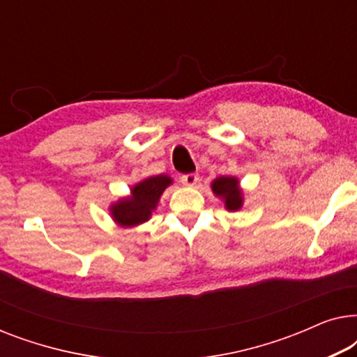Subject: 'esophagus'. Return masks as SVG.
I'll use <instances>...</instances> for the list:
<instances>
[{"label": "esophagus", "mask_w": 357, "mask_h": 357, "mask_svg": "<svg viewBox=\"0 0 357 357\" xmlns=\"http://www.w3.org/2000/svg\"><path fill=\"white\" fill-rule=\"evenodd\" d=\"M199 177L197 174H187V175H182V178H180V182H182L185 187H195V185L198 183Z\"/></svg>", "instance_id": "1"}]
</instances>
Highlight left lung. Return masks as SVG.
Returning <instances> with one entry per match:
<instances>
[{"instance_id": "left-lung-1", "label": "left lung", "mask_w": 357, "mask_h": 357, "mask_svg": "<svg viewBox=\"0 0 357 357\" xmlns=\"http://www.w3.org/2000/svg\"><path fill=\"white\" fill-rule=\"evenodd\" d=\"M211 190L214 197L224 203V208L227 211H238L243 206V192L237 177L222 175V177L214 178L211 182Z\"/></svg>"}]
</instances>
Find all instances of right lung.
Listing matches in <instances>:
<instances>
[{"label":"right lung","mask_w":357,"mask_h":357,"mask_svg":"<svg viewBox=\"0 0 357 357\" xmlns=\"http://www.w3.org/2000/svg\"><path fill=\"white\" fill-rule=\"evenodd\" d=\"M172 183L174 180L165 174L139 180L138 183L131 185L130 195L121 197L110 204V218L114 219L116 226L125 229L136 227L149 221L165 188Z\"/></svg>","instance_id":"obj_1"}]
</instances>
